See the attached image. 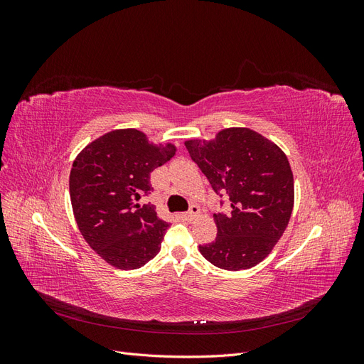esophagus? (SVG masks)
<instances>
[{"instance_id": "obj_1", "label": "esophagus", "mask_w": 364, "mask_h": 364, "mask_svg": "<svg viewBox=\"0 0 364 364\" xmlns=\"http://www.w3.org/2000/svg\"><path fill=\"white\" fill-rule=\"evenodd\" d=\"M199 213H200L199 206H197V205H191L190 211H188V213H183V214H181V215H182L183 220H186V222H193V220H194L197 215H199Z\"/></svg>"}]
</instances>
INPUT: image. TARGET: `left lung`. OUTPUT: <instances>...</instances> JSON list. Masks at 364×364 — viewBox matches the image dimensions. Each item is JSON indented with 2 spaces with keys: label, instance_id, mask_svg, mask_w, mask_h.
<instances>
[{
  "label": "left lung",
  "instance_id": "8db88e82",
  "mask_svg": "<svg viewBox=\"0 0 364 364\" xmlns=\"http://www.w3.org/2000/svg\"><path fill=\"white\" fill-rule=\"evenodd\" d=\"M213 190L229 197L230 213L214 214L217 237L199 246L225 270H243L266 258L287 228L293 203V171L285 153L247 127L220 130L214 139L185 141Z\"/></svg>",
  "mask_w": 364,
  "mask_h": 364
}]
</instances>
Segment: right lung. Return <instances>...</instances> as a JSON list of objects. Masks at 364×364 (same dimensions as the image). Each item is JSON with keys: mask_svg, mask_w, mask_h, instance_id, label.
<instances>
[{"mask_svg": "<svg viewBox=\"0 0 364 364\" xmlns=\"http://www.w3.org/2000/svg\"><path fill=\"white\" fill-rule=\"evenodd\" d=\"M176 155L171 142L153 144L136 129L111 130L77 155L70 196L85 241L107 264L134 270L158 255L168 223L153 205L150 173Z\"/></svg>", "mask_w": 364, "mask_h": 364, "instance_id": "add662e5", "label": "right lung"}]
</instances>
